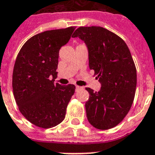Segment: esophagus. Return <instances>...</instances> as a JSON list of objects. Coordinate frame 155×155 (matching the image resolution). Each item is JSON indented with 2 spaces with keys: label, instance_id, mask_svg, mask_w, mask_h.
<instances>
[{
  "label": "esophagus",
  "instance_id": "esophagus-1",
  "mask_svg": "<svg viewBox=\"0 0 155 155\" xmlns=\"http://www.w3.org/2000/svg\"><path fill=\"white\" fill-rule=\"evenodd\" d=\"M75 88L77 89V90H79V89L81 88V87H80V86H75Z\"/></svg>",
  "mask_w": 155,
  "mask_h": 155
}]
</instances>
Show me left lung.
<instances>
[{
    "label": "left lung",
    "mask_w": 155,
    "mask_h": 155,
    "mask_svg": "<svg viewBox=\"0 0 155 155\" xmlns=\"http://www.w3.org/2000/svg\"><path fill=\"white\" fill-rule=\"evenodd\" d=\"M72 37L86 43L89 68L102 85L99 92L86 87L87 120L99 130L111 129L123 121L134 102L137 71L130 50L121 37L99 26L78 28Z\"/></svg>",
    "instance_id": "1"
}]
</instances>
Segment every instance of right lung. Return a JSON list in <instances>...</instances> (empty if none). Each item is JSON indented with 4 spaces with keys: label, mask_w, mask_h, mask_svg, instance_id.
Wrapping results in <instances>:
<instances>
[{
    "label": "right lung",
    "mask_w": 155,
    "mask_h": 155,
    "mask_svg": "<svg viewBox=\"0 0 155 155\" xmlns=\"http://www.w3.org/2000/svg\"><path fill=\"white\" fill-rule=\"evenodd\" d=\"M75 28L36 34L24 44L16 56L12 72L13 95L23 116L38 127L48 129L63 122L75 93L73 84H54L60 49L68 42Z\"/></svg>",
    "instance_id": "add662e5"
}]
</instances>
